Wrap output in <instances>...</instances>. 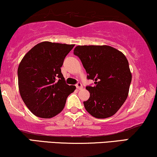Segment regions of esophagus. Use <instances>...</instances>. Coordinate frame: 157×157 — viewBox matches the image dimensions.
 <instances>
[{
    "mask_svg": "<svg viewBox=\"0 0 157 157\" xmlns=\"http://www.w3.org/2000/svg\"><path fill=\"white\" fill-rule=\"evenodd\" d=\"M75 86H76V88L78 89V90H82V89L83 88V86H82V84H81L80 82H78V83H77L76 84H75Z\"/></svg>",
    "mask_w": 157,
    "mask_h": 157,
    "instance_id": "esophagus-1",
    "label": "esophagus"
}]
</instances>
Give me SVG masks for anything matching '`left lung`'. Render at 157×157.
<instances>
[{
    "label": "left lung",
    "instance_id": "left-lung-1",
    "mask_svg": "<svg viewBox=\"0 0 157 157\" xmlns=\"http://www.w3.org/2000/svg\"><path fill=\"white\" fill-rule=\"evenodd\" d=\"M94 86L84 102L85 109L98 119L111 117L119 111L128 96L132 73L124 55L110 46H77L73 50Z\"/></svg>",
    "mask_w": 157,
    "mask_h": 157
}]
</instances>
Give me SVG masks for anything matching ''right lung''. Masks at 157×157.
Listing matches in <instances>:
<instances>
[{
	"mask_svg": "<svg viewBox=\"0 0 157 157\" xmlns=\"http://www.w3.org/2000/svg\"><path fill=\"white\" fill-rule=\"evenodd\" d=\"M74 44L44 41L24 56L19 65V90L28 109L36 117L49 119L65 107L75 86L65 83L60 67Z\"/></svg>",
	"mask_w": 157,
	"mask_h": 157,
	"instance_id": "right-lung-1",
	"label": "right lung"
}]
</instances>
